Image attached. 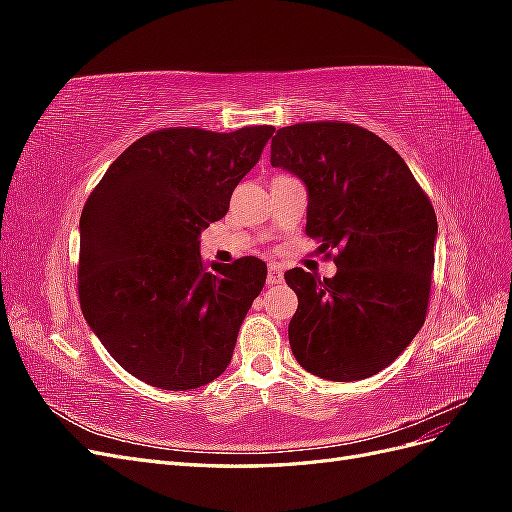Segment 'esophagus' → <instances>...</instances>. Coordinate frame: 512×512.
<instances>
[{"label": "esophagus", "mask_w": 512, "mask_h": 512, "mask_svg": "<svg viewBox=\"0 0 512 512\" xmlns=\"http://www.w3.org/2000/svg\"><path fill=\"white\" fill-rule=\"evenodd\" d=\"M284 282V271L280 265H275V262H271L269 265V273H267V284L269 286H275V284H282Z\"/></svg>", "instance_id": "obj_1"}]
</instances>
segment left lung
Wrapping results in <instances>:
<instances>
[{
	"label": "left lung",
	"mask_w": 512,
	"mask_h": 512,
	"mask_svg": "<svg viewBox=\"0 0 512 512\" xmlns=\"http://www.w3.org/2000/svg\"><path fill=\"white\" fill-rule=\"evenodd\" d=\"M271 166L307 188L305 232L339 250L337 273L286 271L299 307L288 339L299 365L324 380L378 374L421 331L438 220L404 158L352 123H294L271 141Z\"/></svg>",
	"instance_id": "left-lung-1"
}]
</instances>
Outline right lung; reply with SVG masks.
<instances>
[{"label": "right lung", "mask_w": 512, "mask_h": 512, "mask_svg": "<svg viewBox=\"0 0 512 512\" xmlns=\"http://www.w3.org/2000/svg\"><path fill=\"white\" fill-rule=\"evenodd\" d=\"M273 126L166 128L108 166L81 213L79 299L113 359L151 386L190 391L224 374L267 280L247 256L211 271L200 232L228 213Z\"/></svg>", "instance_id": "1"}]
</instances>
